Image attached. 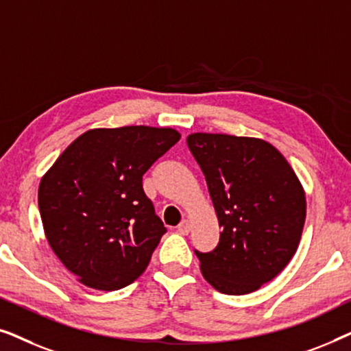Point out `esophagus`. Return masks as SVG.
<instances>
[{
	"label": "esophagus",
	"mask_w": 351,
	"mask_h": 351,
	"mask_svg": "<svg viewBox=\"0 0 351 351\" xmlns=\"http://www.w3.org/2000/svg\"><path fill=\"white\" fill-rule=\"evenodd\" d=\"M177 232H179L180 234H189V232H190L189 220H182V222L179 223V227H177Z\"/></svg>",
	"instance_id": "1"
}]
</instances>
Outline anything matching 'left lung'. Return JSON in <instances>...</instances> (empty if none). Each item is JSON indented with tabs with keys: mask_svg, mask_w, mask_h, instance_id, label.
<instances>
[{
	"mask_svg": "<svg viewBox=\"0 0 351 351\" xmlns=\"http://www.w3.org/2000/svg\"><path fill=\"white\" fill-rule=\"evenodd\" d=\"M208 182L219 243L195 254L209 285L228 295L257 291L297 251L305 223V195L289 162L261 138L191 134L186 138Z\"/></svg>",
	"mask_w": 351,
	"mask_h": 351,
	"instance_id": "left-lung-1",
	"label": "left lung"
}]
</instances>
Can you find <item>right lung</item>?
<instances>
[{
	"mask_svg": "<svg viewBox=\"0 0 351 351\" xmlns=\"http://www.w3.org/2000/svg\"><path fill=\"white\" fill-rule=\"evenodd\" d=\"M179 141L169 128L93 129L43 177L38 206L47 243L83 285L117 291L145 271L167 230L142 177Z\"/></svg>",
	"mask_w": 351,
	"mask_h": 351,
	"instance_id": "right-lung-1",
	"label": "right lung"
}]
</instances>
